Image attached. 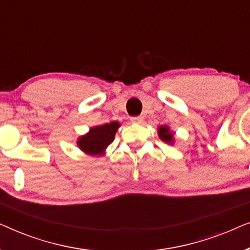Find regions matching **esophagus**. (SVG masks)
<instances>
[{"label": "esophagus", "mask_w": 250, "mask_h": 250, "mask_svg": "<svg viewBox=\"0 0 250 250\" xmlns=\"http://www.w3.org/2000/svg\"><path fill=\"white\" fill-rule=\"evenodd\" d=\"M131 122L135 123V124H140V123L143 122L142 116H134V117H131Z\"/></svg>", "instance_id": "1"}]
</instances>
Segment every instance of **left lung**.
Instances as JSON below:
<instances>
[{
    "mask_svg": "<svg viewBox=\"0 0 250 250\" xmlns=\"http://www.w3.org/2000/svg\"><path fill=\"white\" fill-rule=\"evenodd\" d=\"M158 134L164 142H168V143L172 142L173 134L169 132V129L167 126H162V127H159Z\"/></svg>",
    "mask_w": 250,
    "mask_h": 250,
    "instance_id": "1",
    "label": "left lung"
}]
</instances>
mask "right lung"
Masks as SVG:
<instances>
[{"instance_id":"add662e5","label":"right lung","mask_w":250,"mask_h":250,"mask_svg":"<svg viewBox=\"0 0 250 250\" xmlns=\"http://www.w3.org/2000/svg\"><path fill=\"white\" fill-rule=\"evenodd\" d=\"M119 124L117 122L91 128L86 135L78 140V146L88 155H101L104 150L114 141Z\"/></svg>"}]
</instances>
